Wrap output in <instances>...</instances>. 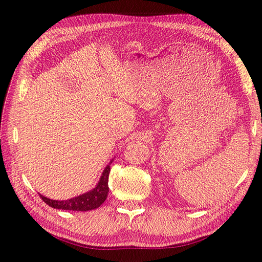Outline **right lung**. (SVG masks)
Instances as JSON below:
<instances>
[{
    "label": "right lung",
    "mask_w": 262,
    "mask_h": 262,
    "mask_svg": "<svg viewBox=\"0 0 262 262\" xmlns=\"http://www.w3.org/2000/svg\"><path fill=\"white\" fill-rule=\"evenodd\" d=\"M112 161H113V159L104 168V171L99 180V183L92 190L82 193V195L77 196L75 198H71L69 200H52V199H49L42 195H40V198L43 200L48 206L52 207L54 209L69 210V211L70 210H72V211H89V210H94V209L99 208L101 205L103 204L107 197V192H108L107 182H108V174H110V171H111Z\"/></svg>",
    "instance_id": "obj_1"
}]
</instances>
